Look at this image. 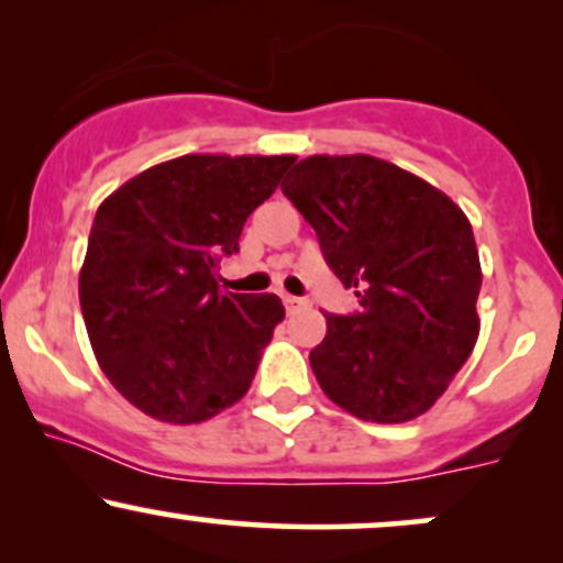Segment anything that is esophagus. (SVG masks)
Instances as JSON below:
<instances>
[{
  "instance_id": "1",
  "label": "esophagus",
  "mask_w": 563,
  "mask_h": 563,
  "mask_svg": "<svg viewBox=\"0 0 563 563\" xmlns=\"http://www.w3.org/2000/svg\"><path fill=\"white\" fill-rule=\"evenodd\" d=\"M283 303H286V312L290 314V312H296V309H301L307 301L299 299V296H283Z\"/></svg>"
}]
</instances>
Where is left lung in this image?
<instances>
[{"label": "left lung", "mask_w": 563, "mask_h": 563, "mask_svg": "<svg viewBox=\"0 0 563 563\" xmlns=\"http://www.w3.org/2000/svg\"><path fill=\"white\" fill-rule=\"evenodd\" d=\"M283 192L312 224L354 314H325L309 352L322 391L352 416L405 423L442 397L479 339V251L442 190L373 156H309Z\"/></svg>", "instance_id": "1"}]
</instances>
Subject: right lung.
Returning <instances> with one entry per match:
<instances>
[{"mask_svg":"<svg viewBox=\"0 0 563 563\" xmlns=\"http://www.w3.org/2000/svg\"><path fill=\"white\" fill-rule=\"evenodd\" d=\"M294 161L183 156L97 209L79 275L84 325L102 373L145 416L200 423L249 391L286 309L275 294L219 288V262Z\"/></svg>","mask_w":563,"mask_h":563,"instance_id":"obj_1","label":"right lung"}]
</instances>
